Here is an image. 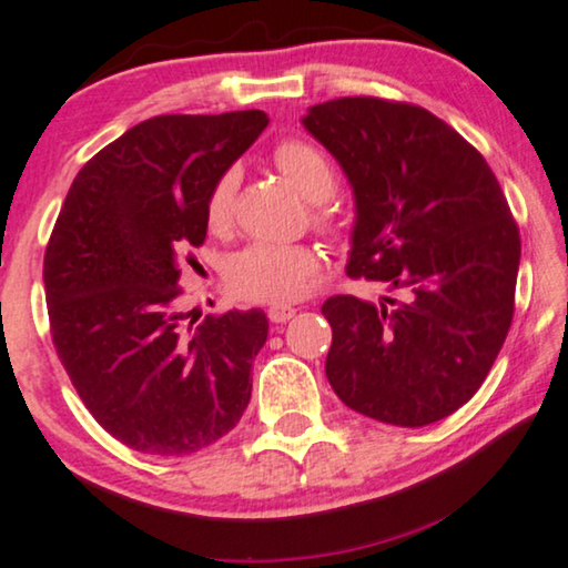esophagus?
<instances>
[{
	"mask_svg": "<svg viewBox=\"0 0 568 568\" xmlns=\"http://www.w3.org/2000/svg\"><path fill=\"white\" fill-rule=\"evenodd\" d=\"M293 316H295V308L283 306V303H275V306L267 308V318L273 321V324H285V321H291Z\"/></svg>",
	"mask_w": 568,
	"mask_h": 568,
	"instance_id": "esophagus-1",
	"label": "esophagus"
}]
</instances>
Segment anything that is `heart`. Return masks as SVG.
<instances>
[{"mask_svg": "<svg viewBox=\"0 0 568 568\" xmlns=\"http://www.w3.org/2000/svg\"><path fill=\"white\" fill-rule=\"evenodd\" d=\"M273 163L308 201H324L336 189L334 160L316 142L285 138L273 150ZM240 168H226L211 185L206 199V224L214 234H226L234 224ZM313 222L321 232L338 234L336 216L328 209H316ZM321 260L306 244L257 242L244 247L226 265V285L242 301L287 303L298 301L316 283Z\"/></svg>", "mask_w": 568, "mask_h": 568, "instance_id": "1", "label": "heart"}]
</instances>
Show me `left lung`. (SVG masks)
<instances>
[{
    "label": "left lung",
    "mask_w": 568,
    "mask_h": 568,
    "mask_svg": "<svg viewBox=\"0 0 568 568\" xmlns=\"http://www.w3.org/2000/svg\"><path fill=\"white\" fill-rule=\"evenodd\" d=\"M306 130L357 199L346 273L379 303L332 295L326 377L362 416L418 428L459 410L515 313L520 232L493 168L428 109L377 97L311 106Z\"/></svg>",
    "instance_id": "1"
}]
</instances>
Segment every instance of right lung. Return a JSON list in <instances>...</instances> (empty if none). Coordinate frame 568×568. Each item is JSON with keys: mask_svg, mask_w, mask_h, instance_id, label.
Segmentation results:
<instances>
[{"mask_svg": "<svg viewBox=\"0 0 568 568\" xmlns=\"http://www.w3.org/2000/svg\"><path fill=\"white\" fill-rule=\"evenodd\" d=\"M265 126L260 109L134 124L81 168L55 219L42 281L58 359L134 452L196 454L247 408L267 316L191 318L178 281L206 240L211 185Z\"/></svg>", "mask_w": 568, "mask_h": 568, "instance_id": "obj_1", "label": "right lung"}]
</instances>
